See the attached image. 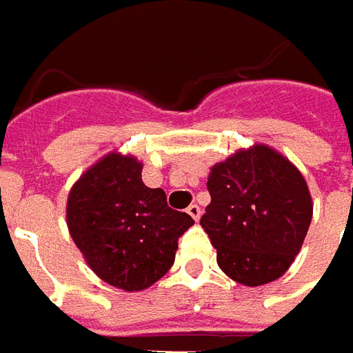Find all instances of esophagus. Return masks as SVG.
<instances>
[{"instance_id": "obj_1", "label": "esophagus", "mask_w": 353, "mask_h": 353, "mask_svg": "<svg viewBox=\"0 0 353 353\" xmlns=\"http://www.w3.org/2000/svg\"><path fill=\"white\" fill-rule=\"evenodd\" d=\"M186 212H188V215L192 217L194 221H198V219H200V215H202V212H200V205H196V204L188 205V210H186Z\"/></svg>"}]
</instances>
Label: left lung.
Wrapping results in <instances>:
<instances>
[{
  "instance_id": "1",
  "label": "left lung",
  "mask_w": 353,
  "mask_h": 353,
  "mask_svg": "<svg viewBox=\"0 0 353 353\" xmlns=\"http://www.w3.org/2000/svg\"><path fill=\"white\" fill-rule=\"evenodd\" d=\"M212 202L200 219L231 280L256 288L281 278L303 247L313 200L301 171L264 143L210 169Z\"/></svg>"
}]
</instances>
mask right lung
Wrapping results in <instances>:
<instances>
[{
    "instance_id": "1",
    "label": "right lung",
    "mask_w": 353,
    "mask_h": 353,
    "mask_svg": "<svg viewBox=\"0 0 353 353\" xmlns=\"http://www.w3.org/2000/svg\"><path fill=\"white\" fill-rule=\"evenodd\" d=\"M143 163L110 151L91 165L68 196L65 221L89 268L108 285L141 292L171 270L179 237L194 225L167 205L161 188L141 181Z\"/></svg>"
}]
</instances>
